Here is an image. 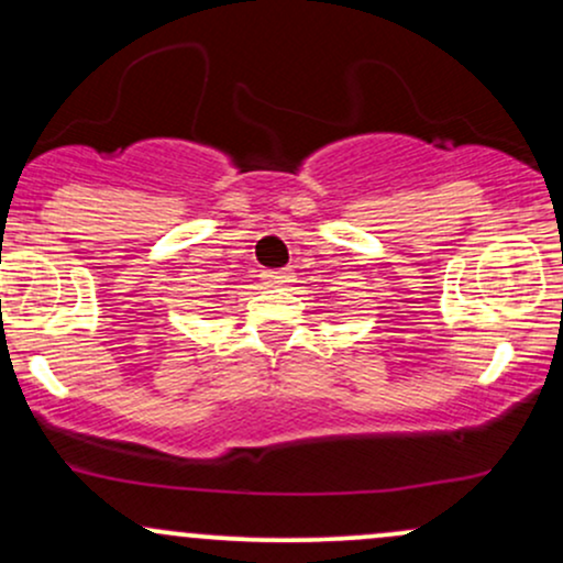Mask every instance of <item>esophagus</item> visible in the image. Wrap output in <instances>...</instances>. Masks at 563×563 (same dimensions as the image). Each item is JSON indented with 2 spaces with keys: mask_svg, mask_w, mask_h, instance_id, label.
Instances as JSON below:
<instances>
[{
  "mask_svg": "<svg viewBox=\"0 0 563 563\" xmlns=\"http://www.w3.org/2000/svg\"><path fill=\"white\" fill-rule=\"evenodd\" d=\"M290 269H280V273H269L267 280L275 283V286H286V283H290Z\"/></svg>",
  "mask_w": 563,
  "mask_h": 563,
  "instance_id": "34e87169",
  "label": "esophagus"
}]
</instances>
